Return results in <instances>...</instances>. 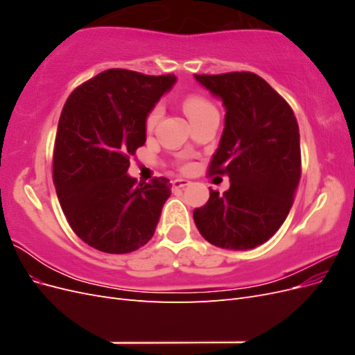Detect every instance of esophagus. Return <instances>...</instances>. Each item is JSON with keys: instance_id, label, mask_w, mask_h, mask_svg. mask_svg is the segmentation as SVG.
Instances as JSON below:
<instances>
[{"instance_id": "1", "label": "esophagus", "mask_w": 355, "mask_h": 355, "mask_svg": "<svg viewBox=\"0 0 355 355\" xmlns=\"http://www.w3.org/2000/svg\"><path fill=\"white\" fill-rule=\"evenodd\" d=\"M189 184H191V182L187 180V179H175V180H171V187H173L175 189L185 188V187H188Z\"/></svg>"}]
</instances>
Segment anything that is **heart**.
Here are the masks:
<instances>
[{
	"instance_id": "1",
	"label": "heart",
	"mask_w": 355,
	"mask_h": 355,
	"mask_svg": "<svg viewBox=\"0 0 355 355\" xmlns=\"http://www.w3.org/2000/svg\"><path fill=\"white\" fill-rule=\"evenodd\" d=\"M184 108H185V112L189 116V120H192V118H196L198 115H202V114L213 111L214 106L207 99L201 98V96H188V98L184 102ZM159 116H161V106L155 105L154 108L148 112V115L145 118V128H146V130H153L155 124L158 123Z\"/></svg>"
}]
</instances>
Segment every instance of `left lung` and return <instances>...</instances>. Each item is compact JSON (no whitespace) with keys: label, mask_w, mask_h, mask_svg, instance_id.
<instances>
[{"label":"left lung","mask_w":355,"mask_h":355,"mask_svg":"<svg viewBox=\"0 0 355 355\" xmlns=\"http://www.w3.org/2000/svg\"><path fill=\"white\" fill-rule=\"evenodd\" d=\"M227 110L209 176L227 175L228 191L194 210V222L210 244L254 249L270 240L292 209L300 179L296 116L270 84L253 72L194 75Z\"/></svg>","instance_id":"obj_1"}]
</instances>
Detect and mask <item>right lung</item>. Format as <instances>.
I'll return each mask as SVG.
<instances>
[{"instance_id": "add662e5", "label": "right lung", "mask_w": 355, "mask_h": 355, "mask_svg": "<svg viewBox=\"0 0 355 355\" xmlns=\"http://www.w3.org/2000/svg\"><path fill=\"white\" fill-rule=\"evenodd\" d=\"M175 81L173 73L108 69L78 85L63 106L53 182L69 227L96 250L130 253L155 232L170 182H137L127 170L146 141L148 112Z\"/></svg>"}]
</instances>
